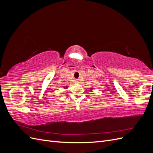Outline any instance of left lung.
Returning <instances> with one entry per match:
<instances>
[{
  "instance_id": "left-lung-1",
  "label": "left lung",
  "mask_w": 153,
  "mask_h": 153,
  "mask_svg": "<svg viewBox=\"0 0 153 153\" xmlns=\"http://www.w3.org/2000/svg\"><path fill=\"white\" fill-rule=\"evenodd\" d=\"M91 89H92V88H91Z\"/></svg>"
}]
</instances>
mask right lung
Wrapping results in <instances>:
<instances>
[{
  "label": "right lung",
  "mask_w": 153,
  "mask_h": 153,
  "mask_svg": "<svg viewBox=\"0 0 153 153\" xmlns=\"http://www.w3.org/2000/svg\"><path fill=\"white\" fill-rule=\"evenodd\" d=\"M64 89H67V88H68V86H66V87H64Z\"/></svg>",
  "instance_id": "right-lung-1"
}]
</instances>
